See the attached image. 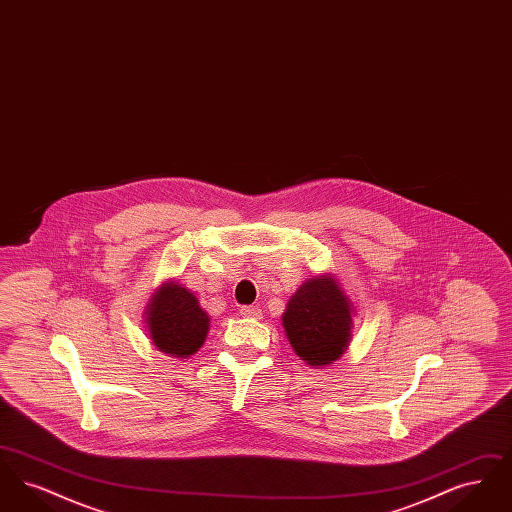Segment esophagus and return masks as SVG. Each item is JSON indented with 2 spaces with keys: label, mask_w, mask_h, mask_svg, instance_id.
<instances>
[{
  "label": "esophagus",
  "mask_w": 512,
  "mask_h": 512,
  "mask_svg": "<svg viewBox=\"0 0 512 512\" xmlns=\"http://www.w3.org/2000/svg\"><path fill=\"white\" fill-rule=\"evenodd\" d=\"M240 313H242V317L247 318H261L263 317V311L257 307V305H245L240 309Z\"/></svg>",
  "instance_id": "esophagus-1"
}]
</instances>
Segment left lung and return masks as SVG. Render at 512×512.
I'll list each match as a JSON object with an SVG mask.
<instances>
[{
	"label": "left lung",
	"instance_id": "obj_1",
	"mask_svg": "<svg viewBox=\"0 0 512 512\" xmlns=\"http://www.w3.org/2000/svg\"><path fill=\"white\" fill-rule=\"evenodd\" d=\"M282 324L301 361L317 368L332 365L351 340V301L334 276H315L293 293Z\"/></svg>",
	"mask_w": 512,
	"mask_h": 512
}]
</instances>
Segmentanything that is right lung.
<instances>
[{
    "label": "right lung",
    "mask_w": 512,
    "mask_h": 512,
    "mask_svg": "<svg viewBox=\"0 0 512 512\" xmlns=\"http://www.w3.org/2000/svg\"><path fill=\"white\" fill-rule=\"evenodd\" d=\"M153 345L171 357H190L207 338L209 315L194 293L178 282H165L153 293L146 309Z\"/></svg>",
    "instance_id": "1"
}]
</instances>
